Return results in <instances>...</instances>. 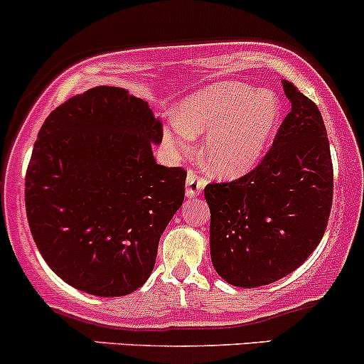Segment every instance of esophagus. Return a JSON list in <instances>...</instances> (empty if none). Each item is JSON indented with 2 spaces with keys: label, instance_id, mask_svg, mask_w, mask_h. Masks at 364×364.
<instances>
[{
  "label": "esophagus",
  "instance_id": "esophagus-1",
  "mask_svg": "<svg viewBox=\"0 0 364 364\" xmlns=\"http://www.w3.org/2000/svg\"><path fill=\"white\" fill-rule=\"evenodd\" d=\"M205 178L198 177L196 171L189 170V173H187V181H186V196L187 198H196L200 196L201 189L205 187Z\"/></svg>",
  "mask_w": 364,
  "mask_h": 364
}]
</instances>
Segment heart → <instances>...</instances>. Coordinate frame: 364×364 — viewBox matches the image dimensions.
<instances>
[{
	"label": "heart",
	"instance_id": "b5f03b06",
	"mask_svg": "<svg viewBox=\"0 0 364 364\" xmlns=\"http://www.w3.org/2000/svg\"><path fill=\"white\" fill-rule=\"evenodd\" d=\"M282 119V101L272 89L240 80L217 82L187 96L177 122L164 133L175 156L193 149V138L207 134L201 159L219 178H240L256 170Z\"/></svg>",
	"mask_w": 364,
	"mask_h": 364
}]
</instances>
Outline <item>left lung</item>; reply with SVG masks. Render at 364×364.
<instances>
[{
  "label": "left lung",
  "mask_w": 364,
  "mask_h": 364,
  "mask_svg": "<svg viewBox=\"0 0 364 364\" xmlns=\"http://www.w3.org/2000/svg\"><path fill=\"white\" fill-rule=\"evenodd\" d=\"M291 112L256 170L208 183L210 256L235 287L289 275L319 245L333 201V164L324 121L312 100L284 80Z\"/></svg>",
  "instance_id": "obj_1"
}]
</instances>
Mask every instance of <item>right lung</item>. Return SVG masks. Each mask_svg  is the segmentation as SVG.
<instances>
[{"label": "right lung", "instance_id": "right-lung-1", "mask_svg": "<svg viewBox=\"0 0 364 364\" xmlns=\"http://www.w3.org/2000/svg\"><path fill=\"white\" fill-rule=\"evenodd\" d=\"M161 140L147 101L110 85L45 119L26 173V213L45 263L75 289L115 298L151 277L187 175L156 163Z\"/></svg>", "mask_w": 364, "mask_h": 364}]
</instances>
